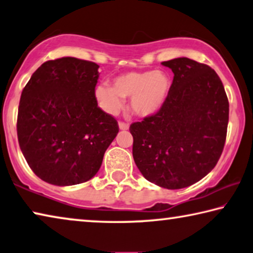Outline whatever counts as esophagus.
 <instances>
[{"mask_svg": "<svg viewBox=\"0 0 253 253\" xmlns=\"http://www.w3.org/2000/svg\"><path fill=\"white\" fill-rule=\"evenodd\" d=\"M119 127H120V130L126 131V130L129 129V124L126 123V122H119Z\"/></svg>", "mask_w": 253, "mask_h": 253, "instance_id": "obj_1", "label": "esophagus"}]
</instances>
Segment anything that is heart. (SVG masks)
I'll return each mask as SVG.
<instances>
[{"instance_id": "1", "label": "heart", "mask_w": 253, "mask_h": 253, "mask_svg": "<svg viewBox=\"0 0 253 253\" xmlns=\"http://www.w3.org/2000/svg\"><path fill=\"white\" fill-rule=\"evenodd\" d=\"M170 80L165 72H126L115 77L112 87L102 84L96 88V97L110 113L122 106V98H131L130 107L139 116H150L161 110L169 94Z\"/></svg>"}]
</instances>
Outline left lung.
Here are the masks:
<instances>
[{"label":"left lung","instance_id":"1","mask_svg":"<svg viewBox=\"0 0 253 253\" xmlns=\"http://www.w3.org/2000/svg\"><path fill=\"white\" fill-rule=\"evenodd\" d=\"M174 73L164 105L130 126L132 154L146 180L175 190L200 181L223 153L228 99L219 77L188 57L162 62Z\"/></svg>","mask_w":253,"mask_h":253}]
</instances>
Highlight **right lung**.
<instances>
[{"instance_id": "right-lung-1", "label": "right lung", "mask_w": 253, "mask_h": 253, "mask_svg": "<svg viewBox=\"0 0 253 253\" xmlns=\"http://www.w3.org/2000/svg\"><path fill=\"white\" fill-rule=\"evenodd\" d=\"M99 65L76 57L42 63L19 103V146L33 172L49 184L84 183L96 175L119 132L97 105Z\"/></svg>"}]
</instances>
